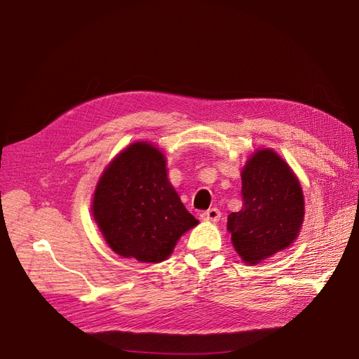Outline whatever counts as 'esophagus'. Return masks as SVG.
<instances>
[{
	"label": "esophagus",
	"mask_w": 359,
	"mask_h": 359,
	"mask_svg": "<svg viewBox=\"0 0 359 359\" xmlns=\"http://www.w3.org/2000/svg\"><path fill=\"white\" fill-rule=\"evenodd\" d=\"M201 217L203 220H208V222H217V220L220 219V211L217 208H210L207 211H203Z\"/></svg>",
	"instance_id": "esophagus-1"
}]
</instances>
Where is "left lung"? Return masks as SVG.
Instances as JSON below:
<instances>
[{"label": "left lung", "instance_id": "1", "mask_svg": "<svg viewBox=\"0 0 359 359\" xmlns=\"http://www.w3.org/2000/svg\"><path fill=\"white\" fill-rule=\"evenodd\" d=\"M242 208L228 231L243 262L257 264L285 250L304 220V196L290 166L271 149L257 151L242 171Z\"/></svg>", "mask_w": 359, "mask_h": 359}]
</instances>
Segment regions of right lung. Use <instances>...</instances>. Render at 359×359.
Instances as JSON below:
<instances>
[{
  "instance_id": "right-lung-1",
  "label": "right lung",
  "mask_w": 359,
  "mask_h": 359,
  "mask_svg": "<svg viewBox=\"0 0 359 359\" xmlns=\"http://www.w3.org/2000/svg\"><path fill=\"white\" fill-rule=\"evenodd\" d=\"M93 215L117 255L162 262L197 225L166 177L165 156L137 142L112 160L98 182Z\"/></svg>"
}]
</instances>
